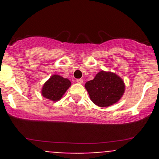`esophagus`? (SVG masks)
Here are the masks:
<instances>
[{"label":"esophagus","instance_id":"34e87169","mask_svg":"<svg viewBox=\"0 0 159 159\" xmlns=\"http://www.w3.org/2000/svg\"><path fill=\"white\" fill-rule=\"evenodd\" d=\"M76 82L79 83V84H83L84 80H83V79H77Z\"/></svg>","mask_w":159,"mask_h":159}]
</instances>
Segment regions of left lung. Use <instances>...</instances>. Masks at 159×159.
<instances>
[{
  "instance_id": "left-lung-1",
  "label": "left lung",
  "mask_w": 159,
  "mask_h": 159,
  "mask_svg": "<svg viewBox=\"0 0 159 159\" xmlns=\"http://www.w3.org/2000/svg\"><path fill=\"white\" fill-rule=\"evenodd\" d=\"M90 99L97 106L105 107L116 103L124 92L123 80L115 73L99 71L92 80L85 84Z\"/></svg>"
}]
</instances>
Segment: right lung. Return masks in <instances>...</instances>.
<instances>
[{
	"label": "right lung",
	"instance_id": "1",
	"mask_svg": "<svg viewBox=\"0 0 159 159\" xmlns=\"http://www.w3.org/2000/svg\"><path fill=\"white\" fill-rule=\"evenodd\" d=\"M70 86L71 82L69 80L54 75L43 84L42 95L50 100H60Z\"/></svg>",
	"mask_w": 159,
	"mask_h": 159
}]
</instances>
